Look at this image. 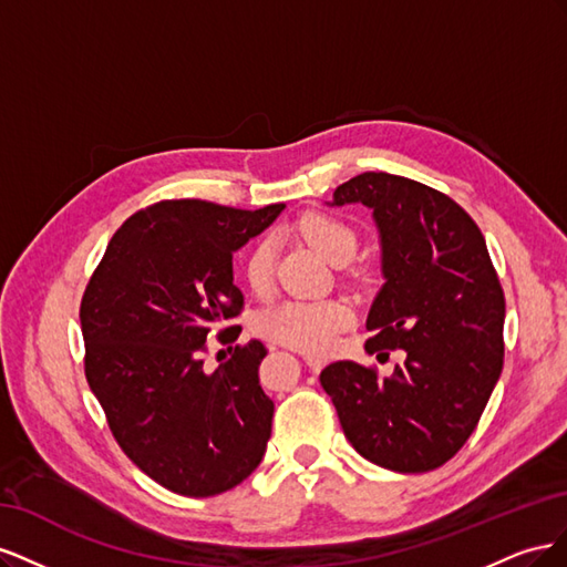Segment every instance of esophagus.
I'll return each instance as SVG.
<instances>
[{"mask_svg":"<svg viewBox=\"0 0 567 567\" xmlns=\"http://www.w3.org/2000/svg\"><path fill=\"white\" fill-rule=\"evenodd\" d=\"M305 364H307V367H310L312 371H321V367H323L326 362H323V359H321V357H312V354H307V357H305Z\"/></svg>","mask_w":567,"mask_h":567,"instance_id":"34e87169","label":"esophagus"}]
</instances>
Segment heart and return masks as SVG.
Segmentation results:
<instances>
[{
    "label": "heart",
    "instance_id": "obj_1",
    "mask_svg": "<svg viewBox=\"0 0 567 567\" xmlns=\"http://www.w3.org/2000/svg\"><path fill=\"white\" fill-rule=\"evenodd\" d=\"M293 231L310 244L331 265H346L357 250V231L346 219L326 213H305L296 219ZM277 269V244L271 236L255 241L244 260V279L252 293L265 296L274 284ZM354 321L346 300H286L267 310L257 329L279 346L310 354L329 352L338 336Z\"/></svg>",
    "mask_w": 567,
    "mask_h": 567
}]
</instances>
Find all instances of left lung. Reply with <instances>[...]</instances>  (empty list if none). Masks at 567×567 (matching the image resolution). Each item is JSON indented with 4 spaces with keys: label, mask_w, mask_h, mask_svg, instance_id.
Here are the masks:
<instances>
[{
    "label": "left lung",
    "mask_w": 567,
    "mask_h": 567,
    "mask_svg": "<svg viewBox=\"0 0 567 567\" xmlns=\"http://www.w3.org/2000/svg\"><path fill=\"white\" fill-rule=\"evenodd\" d=\"M362 203L381 234L383 288L367 350H404L379 379L333 362L319 375L342 433L381 468L425 473L447 463L475 431L504 367L506 300L483 231L435 188L388 173L340 184L331 205Z\"/></svg>",
    "instance_id": "1"
}]
</instances>
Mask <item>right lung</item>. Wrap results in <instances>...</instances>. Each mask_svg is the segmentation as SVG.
I'll return each instance as SVG.
<instances>
[{
  "mask_svg": "<svg viewBox=\"0 0 567 567\" xmlns=\"http://www.w3.org/2000/svg\"><path fill=\"white\" fill-rule=\"evenodd\" d=\"M284 203L238 210L198 198L161 200L120 227L84 288V375L111 433L148 477L182 496L227 492L260 466L274 402L257 369L260 340L236 346L213 373L205 340L241 333L234 252Z\"/></svg>",
  "mask_w": 567,
  "mask_h": 567,
  "instance_id": "right-lung-1",
  "label": "right lung"
}]
</instances>
